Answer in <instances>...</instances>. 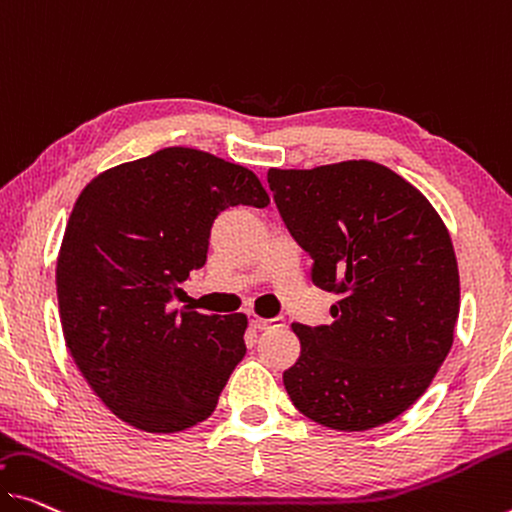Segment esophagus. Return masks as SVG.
Wrapping results in <instances>:
<instances>
[{"label": "esophagus", "mask_w": 512, "mask_h": 512, "mask_svg": "<svg viewBox=\"0 0 512 512\" xmlns=\"http://www.w3.org/2000/svg\"><path fill=\"white\" fill-rule=\"evenodd\" d=\"M249 325L258 329V332H265V329L283 327V320L281 318H258L256 313H249Z\"/></svg>", "instance_id": "34e87169"}]
</instances>
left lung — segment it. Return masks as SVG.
I'll use <instances>...</instances> for the list:
<instances>
[{"label": "left lung", "instance_id": "1", "mask_svg": "<svg viewBox=\"0 0 512 512\" xmlns=\"http://www.w3.org/2000/svg\"><path fill=\"white\" fill-rule=\"evenodd\" d=\"M267 183L313 258V283L341 297L332 325H293L302 352L283 387L332 430L393 421L426 393L453 345L460 274L442 217L371 160L270 169Z\"/></svg>", "mask_w": 512, "mask_h": 512}]
</instances>
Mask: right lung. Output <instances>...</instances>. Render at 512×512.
<instances>
[{
  "instance_id": "add662e5",
  "label": "right lung",
  "mask_w": 512,
  "mask_h": 512,
  "mask_svg": "<svg viewBox=\"0 0 512 512\" xmlns=\"http://www.w3.org/2000/svg\"><path fill=\"white\" fill-rule=\"evenodd\" d=\"M240 203H270L254 171L183 146L102 171L77 196L57 258L61 329L89 387L132 428L206 421L245 357V313L171 309L206 263L215 217Z\"/></svg>"
}]
</instances>
